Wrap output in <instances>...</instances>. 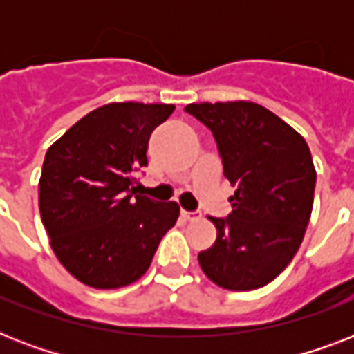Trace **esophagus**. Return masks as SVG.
<instances>
[{
  "label": "esophagus",
  "mask_w": 354,
  "mask_h": 354,
  "mask_svg": "<svg viewBox=\"0 0 354 354\" xmlns=\"http://www.w3.org/2000/svg\"><path fill=\"white\" fill-rule=\"evenodd\" d=\"M182 216H183V221H196V218H200V213L198 211H183L182 209Z\"/></svg>",
  "instance_id": "34e87169"
}]
</instances>
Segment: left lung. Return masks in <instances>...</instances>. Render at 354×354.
Masks as SVG:
<instances>
[{
	"mask_svg": "<svg viewBox=\"0 0 354 354\" xmlns=\"http://www.w3.org/2000/svg\"><path fill=\"white\" fill-rule=\"evenodd\" d=\"M185 112L213 132L224 176L235 185L233 211L209 216L216 241L198 253L204 274L227 290H255L274 281L301 246L314 202L307 141L250 101L187 104Z\"/></svg>",
	"mask_w": 354,
	"mask_h": 354,
	"instance_id": "8db88e82",
	"label": "left lung"
}]
</instances>
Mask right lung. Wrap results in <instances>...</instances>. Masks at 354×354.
Instances as JSON below:
<instances>
[{
    "label": "right lung",
    "mask_w": 354,
    "mask_h": 354,
    "mask_svg": "<svg viewBox=\"0 0 354 354\" xmlns=\"http://www.w3.org/2000/svg\"><path fill=\"white\" fill-rule=\"evenodd\" d=\"M172 112V104L110 102L47 150L41 222L58 261L80 283L110 290L138 281L176 224V202L138 194L150 133Z\"/></svg>",
    "instance_id": "right-lung-1"
}]
</instances>
